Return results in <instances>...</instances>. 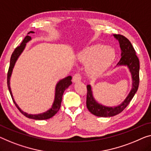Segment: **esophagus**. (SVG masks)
Here are the masks:
<instances>
[{"label":"esophagus","mask_w":151,"mask_h":151,"mask_svg":"<svg viewBox=\"0 0 151 151\" xmlns=\"http://www.w3.org/2000/svg\"><path fill=\"white\" fill-rule=\"evenodd\" d=\"M81 76L79 74H76L73 76V83H76L81 81Z\"/></svg>","instance_id":"1"}]
</instances>
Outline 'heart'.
Masks as SVG:
<instances>
[{
	"mask_svg": "<svg viewBox=\"0 0 151 151\" xmlns=\"http://www.w3.org/2000/svg\"><path fill=\"white\" fill-rule=\"evenodd\" d=\"M78 61L86 64L85 72L90 77H98L111 66L116 58V51L112 47L96 44L87 47L76 55Z\"/></svg>",
	"mask_w": 151,
	"mask_h": 151,
	"instance_id": "heart-1",
	"label": "heart"
}]
</instances>
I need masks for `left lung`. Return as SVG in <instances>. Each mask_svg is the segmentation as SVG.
Masks as SVG:
<instances>
[{
    "instance_id": "obj_1",
    "label": "left lung",
    "mask_w": 151,
    "mask_h": 151,
    "mask_svg": "<svg viewBox=\"0 0 151 151\" xmlns=\"http://www.w3.org/2000/svg\"><path fill=\"white\" fill-rule=\"evenodd\" d=\"M117 40L121 48V59L116 67L125 66L129 70L132 76V89L124 100L120 104L115 106H107L99 103L94 98L93 89L91 85H87V95L86 104L89 111L93 115L100 117H110L115 116L124 110L129 104L136 94L139 85V70L140 63L136 51L132 45L127 38L120 35H113Z\"/></svg>"
}]
</instances>
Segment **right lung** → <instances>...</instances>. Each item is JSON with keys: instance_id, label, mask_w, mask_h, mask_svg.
Here are the masks:
<instances>
[{"instance_id": "add662e5", "label": "right lung", "mask_w": 151, "mask_h": 151, "mask_svg": "<svg viewBox=\"0 0 151 151\" xmlns=\"http://www.w3.org/2000/svg\"><path fill=\"white\" fill-rule=\"evenodd\" d=\"M35 33L33 31H30L28 33V36L24 38L23 41L22 42L21 45L19 47H17L16 49H15L14 51H13L12 55H11V60H10V65H9V68L8 74H7V85H8V89L9 91L10 92V94L11 96V98L13 99V102L15 103V106H16L17 108L19 109V111L22 112V114H24V116H26V117L29 119H35V120H46V119H50L55 114L57 113L60 109V106H61V102L62 100V96L63 93L65 90H66L68 87L72 84V76H68L64 78H62L60 79L59 81L57 83V84L55 85V95H54V100L52 104V106L50 109L47 110V111L42 112V113H39V114H28L26 112H24L19 107V106L15 102L14 100V98H13L12 91H11V75H12V73L13 70V68H14L15 63L17 61L18 58H19V56L21 55V54L23 52L24 49H25L27 42L30 41L32 40V38L30 37V34Z\"/></svg>"}]
</instances>
